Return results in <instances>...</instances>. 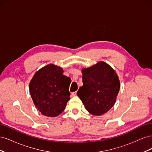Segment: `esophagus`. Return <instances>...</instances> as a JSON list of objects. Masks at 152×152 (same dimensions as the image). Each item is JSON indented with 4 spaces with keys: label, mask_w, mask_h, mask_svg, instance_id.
<instances>
[{
    "label": "esophagus",
    "mask_w": 152,
    "mask_h": 152,
    "mask_svg": "<svg viewBox=\"0 0 152 152\" xmlns=\"http://www.w3.org/2000/svg\"><path fill=\"white\" fill-rule=\"evenodd\" d=\"M72 96H75L77 95V91H75V92H73V93H72L71 94Z\"/></svg>",
    "instance_id": "1"
}]
</instances>
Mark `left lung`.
I'll use <instances>...</instances> for the list:
<instances>
[{"mask_svg": "<svg viewBox=\"0 0 152 152\" xmlns=\"http://www.w3.org/2000/svg\"><path fill=\"white\" fill-rule=\"evenodd\" d=\"M83 86L77 92L86 109L94 115L107 113L115 103L120 82L113 69L103 61L82 70Z\"/></svg>", "mask_w": 152, "mask_h": 152, "instance_id": "obj_1", "label": "left lung"}]
</instances>
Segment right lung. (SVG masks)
<instances>
[{"label":"right lung","instance_id":"add662e5","mask_svg":"<svg viewBox=\"0 0 152 152\" xmlns=\"http://www.w3.org/2000/svg\"><path fill=\"white\" fill-rule=\"evenodd\" d=\"M61 68L50 64L35 73L30 83V93L35 107L44 115L61 114L70 100V77Z\"/></svg>","mask_w":152,"mask_h":152}]
</instances>
